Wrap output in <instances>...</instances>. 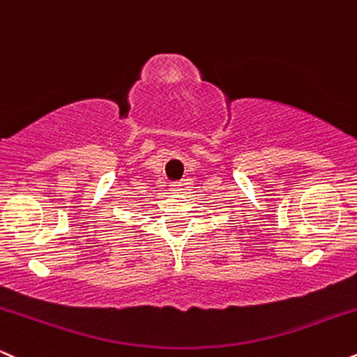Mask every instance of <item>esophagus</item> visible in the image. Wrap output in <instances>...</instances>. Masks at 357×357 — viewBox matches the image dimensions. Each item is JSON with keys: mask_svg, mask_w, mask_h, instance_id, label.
Masks as SVG:
<instances>
[{"mask_svg": "<svg viewBox=\"0 0 357 357\" xmlns=\"http://www.w3.org/2000/svg\"><path fill=\"white\" fill-rule=\"evenodd\" d=\"M182 183H174V185H172V192H174V194H180V190H182Z\"/></svg>", "mask_w": 357, "mask_h": 357, "instance_id": "34e87169", "label": "esophagus"}]
</instances>
